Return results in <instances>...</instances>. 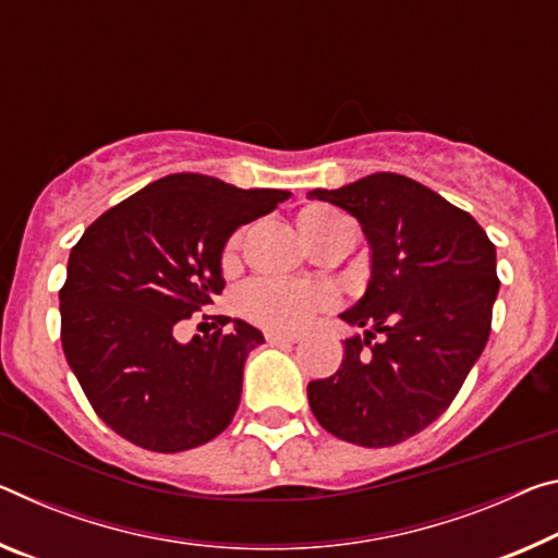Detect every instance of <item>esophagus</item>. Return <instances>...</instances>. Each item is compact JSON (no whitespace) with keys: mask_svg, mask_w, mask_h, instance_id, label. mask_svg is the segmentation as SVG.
I'll return each instance as SVG.
<instances>
[{"mask_svg":"<svg viewBox=\"0 0 558 558\" xmlns=\"http://www.w3.org/2000/svg\"><path fill=\"white\" fill-rule=\"evenodd\" d=\"M265 340H268L270 344H293V342H298V338H293V335H280V332H265Z\"/></svg>","mask_w":558,"mask_h":558,"instance_id":"34e87169","label":"esophagus"}]
</instances>
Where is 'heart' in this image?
I'll return each instance as SVG.
<instances>
[{
  "label": "heart",
  "mask_w": 558,
  "mask_h": 558,
  "mask_svg": "<svg viewBox=\"0 0 558 558\" xmlns=\"http://www.w3.org/2000/svg\"><path fill=\"white\" fill-rule=\"evenodd\" d=\"M298 228L303 241L320 251L352 231L350 220L338 210L327 206H307L300 210ZM245 245V228L231 233L223 253H220V268L226 272L241 265V253ZM335 293L327 286L317 282H290L278 278H255L243 286L238 293V311L245 320L255 323L270 332H300L317 313L332 311Z\"/></svg>",
  "instance_id": "heart-1"
}]
</instances>
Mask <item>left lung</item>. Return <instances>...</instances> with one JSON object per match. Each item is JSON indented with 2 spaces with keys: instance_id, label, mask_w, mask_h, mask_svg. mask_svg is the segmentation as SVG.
<instances>
[{
  "instance_id": "1",
  "label": "left lung",
  "mask_w": 558,
  "mask_h": 558,
  "mask_svg": "<svg viewBox=\"0 0 558 558\" xmlns=\"http://www.w3.org/2000/svg\"><path fill=\"white\" fill-rule=\"evenodd\" d=\"M311 198L355 216L373 247L365 295L340 315L365 338L344 340L338 373L307 385L311 410L352 445H400L452 404L480 360L499 293L497 251L466 210L400 173Z\"/></svg>"
}]
</instances>
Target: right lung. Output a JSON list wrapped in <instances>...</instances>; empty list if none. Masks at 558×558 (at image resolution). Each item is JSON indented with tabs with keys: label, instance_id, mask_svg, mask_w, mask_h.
Instances as JSON below:
<instances>
[{
	"label": "right lung",
	"instance_id": "right-lung-1",
	"mask_svg": "<svg viewBox=\"0 0 558 558\" xmlns=\"http://www.w3.org/2000/svg\"><path fill=\"white\" fill-rule=\"evenodd\" d=\"M290 196L173 173L86 228L59 290L61 348L94 412L131 445L185 452L218 437L241 402L247 352L265 342L216 315V332L175 340V327L223 293L220 253L238 226Z\"/></svg>",
	"mask_w": 558,
	"mask_h": 558
}]
</instances>
